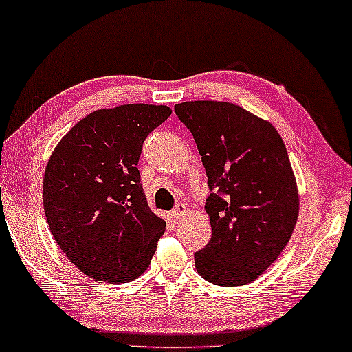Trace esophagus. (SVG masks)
Returning <instances> with one entry per match:
<instances>
[{
	"instance_id": "1",
	"label": "esophagus",
	"mask_w": 352,
	"mask_h": 352,
	"mask_svg": "<svg viewBox=\"0 0 352 352\" xmlns=\"http://www.w3.org/2000/svg\"><path fill=\"white\" fill-rule=\"evenodd\" d=\"M185 212H187V207H185L184 204H179L175 208L172 210V217L175 218V220H180V218L185 215Z\"/></svg>"
}]
</instances>
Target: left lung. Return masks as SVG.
<instances>
[{"label":"left lung","mask_w":352,"mask_h":352,"mask_svg":"<svg viewBox=\"0 0 352 352\" xmlns=\"http://www.w3.org/2000/svg\"><path fill=\"white\" fill-rule=\"evenodd\" d=\"M192 132L208 179V245L195 268L213 285L256 280L280 256L298 220L296 180L276 129L243 107L217 100L175 106Z\"/></svg>","instance_id":"1"}]
</instances>
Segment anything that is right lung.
Returning <instances> with one entry per match:
<instances>
[{"instance_id": "1", "label": "right lung", "mask_w": 352, "mask_h": 352, "mask_svg": "<svg viewBox=\"0 0 352 352\" xmlns=\"http://www.w3.org/2000/svg\"><path fill=\"white\" fill-rule=\"evenodd\" d=\"M167 106L127 104L79 120L44 172V213L64 254L96 281L140 276L165 232L148 207L137 168L144 140L165 122Z\"/></svg>"}]
</instances>
